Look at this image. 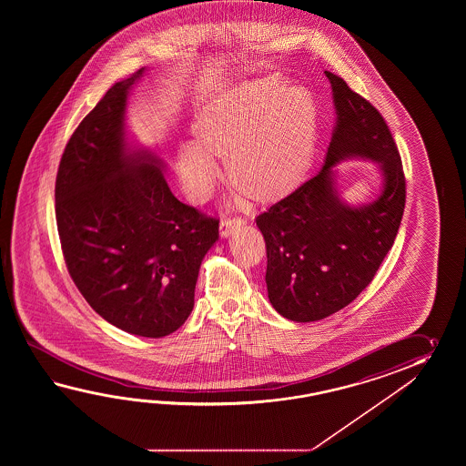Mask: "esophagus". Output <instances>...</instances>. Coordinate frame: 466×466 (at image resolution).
I'll return each mask as SVG.
<instances>
[{
  "instance_id": "34e87169",
  "label": "esophagus",
  "mask_w": 466,
  "mask_h": 466,
  "mask_svg": "<svg viewBox=\"0 0 466 466\" xmlns=\"http://www.w3.org/2000/svg\"><path fill=\"white\" fill-rule=\"evenodd\" d=\"M243 223H245V221L241 218H238V217H233V218L229 217V218L221 219V223H219V235H221V238L229 237V233L239 228Z\"/></svg>"
}]
</instances>
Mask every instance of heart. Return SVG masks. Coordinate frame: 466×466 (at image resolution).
<instances>
[{
  "label": "heart",
  "instance_id": "obj_1",
  "mask_svg": "<svg viewBox=\"0 0 466 466\" xmlns=\"http://www.w3.org/2000/svg\"><path fill=\"white\" fill-rule=\"evenodd\" d=\"M193 143L177 155L189 198L205 199L225 157L229 181L245 197L267 203L283 198L305 178L317 148L318 113L307 89L278 79L248 81L201 109Z\"/></svg>",
  "mask_w": 466,
  "mask_h": 466
}]
</instances>
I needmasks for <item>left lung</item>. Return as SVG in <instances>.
<instances>
[{
	"label": "left lung",
	"mask_w": 466,
	"mask_h": 466,
	"mask_svg": "<svg viewBox=\"0 0 466 466\" xmlns=\"http://www.w3.org/2000/svg\"><path fill=\"white\" fill-rule=\"evenodd\" d=\"M325 75L337 113L325 165L257 217L267 243L269 303L297 323L337 313L371 283L405 209V175L385 119L345 79ZM353 157L377 162L384 178L379 198L360 208L340 198L332 169Z\"/></svg>",
	"instance_id": "obj_1"
}]
</instances>
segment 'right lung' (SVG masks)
Listing matches in <instances>:
<instances>
[{
	"label": "right lung",
	"instance_id": "1",
	"mask_svg": "<svg viewBox=\"0 0 466 466\" xmlns=\"http://www.w3.org/2000/svg\"><path fill=\"white\" fill-rule=\"evenodd\" d=\"M143 73L115 83L75 129L55 199L65 261L89 307L127 333L161 338L195 307L219 221L175 198L165 161L129 141V89Z\"/></svg>",
	"mask_w": 466,
	"mask_h": 466
}]
</instances>
